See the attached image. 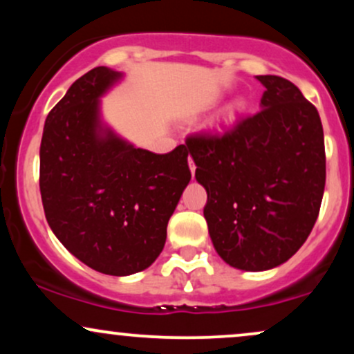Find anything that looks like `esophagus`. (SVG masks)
<instances>
[{
	"label": "esophagus",
	"instance_id": "1",
	"mask_svg": "<svg viewBox=\"0 0 354 354\" xmlns=\"http://www.w3.org/2000/svg\"><path fill=\"white\" fill-rule=\"evenodd\" d=\"M188 163H189V169H191V174H194V169H196V166H194V163H193V160H191V158H189V161H188Z\"/></svg>",
	"mask_w": 354,
	"mask_h": 354
}]
</instances>
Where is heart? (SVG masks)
Wrapping results in <instances>:
<instances>
[{
    "label": "heart",
    "mask_w": 354,
    "mask_h": 354,
    "mask_svg": "<svg viewBox=\"0 0 354 354\" xmlns=\"http://www.w3.org/2000/svg\"><path fill=\"white\" fill-rule=\"evenodd\" d=\"M246 111V101L241 100V98H236L233 100L231 103L223 109V113L219 115L218 118V129H228L233 126L239 118L243 116V113Z\"/></svg>",
    "instance_id": "1"
}]
</instances>
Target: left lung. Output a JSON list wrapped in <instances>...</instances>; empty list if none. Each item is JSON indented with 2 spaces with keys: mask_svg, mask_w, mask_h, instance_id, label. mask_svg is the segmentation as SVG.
Segmentation results:
<instances>
[{
  "mask_svg": "<svg viewBox=\"0 0 354 354\" xmlns=\"http://www.w3.org/2000/svg\"><path fill=\"white\" fill-rule=\"evenodd\" d=\"M265 86L254 116L221 136L186 141L196 181L208 193L205 219L230 266L266 271L310 236L326 181L323 126L291 81L256 76Z\"/></svg>",
  "mask_w": 354,
  "mask_h": 354,
  "instance_id": "left-lung-1",
  "label": "left lung"
}]
</instances>
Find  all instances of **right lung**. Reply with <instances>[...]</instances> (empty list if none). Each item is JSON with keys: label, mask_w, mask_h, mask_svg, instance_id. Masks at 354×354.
I'll list each match as a JSON object with an SVG mask.
<instances>
[{"label": "right lung", "mask_w": 354, "mask_h": 354, "mask_svg": "<svg viewBox=\"0 0 354 354\" xmlns=\"http://www.w3.org/2000/svg\"><path fill=\"white\" fill-rule=\"evenodd\" d=\"M124 73L98 66L71 84L44 121L39 191L61 245L100 273L129 276L154 263L191 180L185 145L156 154L103 120L101 98Z\"/></svg>", "instance_id": "right-lung-1"}]
</instances>
